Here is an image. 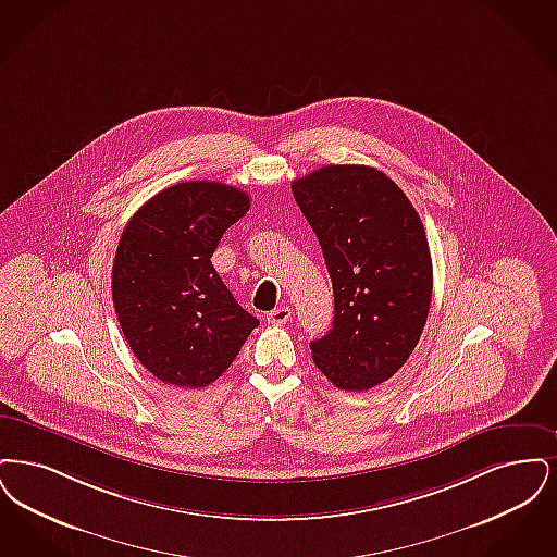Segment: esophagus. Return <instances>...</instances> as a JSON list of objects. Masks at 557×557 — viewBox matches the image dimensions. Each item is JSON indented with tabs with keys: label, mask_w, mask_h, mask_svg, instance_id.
<instances>
[{
	"label": "esophagus",
	"mask_w": 557,
	"mask_h": 557,
	"mask_svg": "<svg viewBox=\"0 0 557 557\" xmlns=\"http://www.w3.org/2000/svg\"><path fill=\"white\" fill-rule=\"evenodd\" d=\"M290 318V308H274L272 312H268L267 320L272 324H285Z\"/></svg>",
	"instance_id": "34e87169"
}]
</instances>
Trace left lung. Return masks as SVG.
<instances>
[{
	"instance_id": "obj_1",
	"label": "left lung",
	"mask_w": 557,
	"mask_h": 557,
	"mask_svg": "<svg viewBox=\"0 0 557 557\" xmlns=\"http://www.w3.org/2000/svg\"><path fill=\"white\" fill-rule=\"evenodd\" d=\"M335 295L333 329L310 343L318 370L343 391H368L408 362L433 295L422 220L381 170L322 166L293 181Z\"/></svg>"
}]
</instances>
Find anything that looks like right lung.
<instances>
[{
	"label": "right lung",
	"mask_w": 557,
	"mask_h": 557,
	"mask_svg": "<svg viewBox=\"0 0 557 557\" xmlns=\"http://www.w3.org/2000/svg\"><path fill=\"white\" fill-rule=\"evenodd\" d=\"M247 210L242 189L189 181L153 195L122 231L114 310L128 347L162 383L208 387L260 324L212 267L222 235Z\"/></svg>",
	"instance_id": "add662e5"
}]
</instances>
